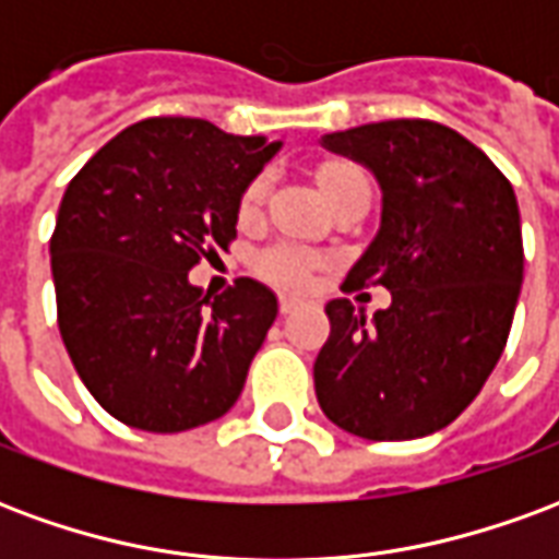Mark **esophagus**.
I'll return each mask as SVG.
<instances>
[{
	"label": "esophagus",
	"instance_id": "obj_1",
	"mask_svg": "<svg viewBox=\"0 0 559 559\" xmlns=\"http://www.w3.org/2000/svg\"><path fill=\"white\" fill-rule=\"evenodd\" d=\"M281 314L287 317V314H293V311H296V308H299V302H296V299H290V296H281Z\"/></svg>",
	"mask_w": 559,
	"mask_h": 559
}]
</instances>
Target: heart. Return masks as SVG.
Instances as JSON below:
<instances>
[{
	"label": "heart",
	"instance_id": "b5f03b06",
	"mask_svg": "<svg viewBox=\"0 0 559 559\" xmlns=\"http://www.w3.org/2000/svg\"><path fill=\"white\" fill-rule=\"evenodd\" d=\"M365 182V176L347 160H329L317 170V185L326 200L350 188V185ZM269 182L263 176H257L254 182L248 185L242 191V203H239V212L242 218H251L260 212V206L266 203ZM314 254H308L302 248H293V245H278V248H269L266 254L260 257V269L269 281H275L281 287H290V290H305L308 281H311V269H314Z\"/></svg>",
	"mask_w": 559,
	"mask_h": 559
}]
</instances>
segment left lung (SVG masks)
<instances>
[{"label": "left lung", "instance_id": "left-lung-1", "mask_svg": "<svg viewBox=\"0 0 559 559\" xmlns=\"http://www.w3.org/2000/svg\"><path fill=\"white\" fill-rule=\"evenodd\" d=\"M329 152L374 173L380 230L344 290L386 287L365 317L326 305L329 341L314 362L329 419L365 440H413L455 421L503 356L524 281L512 185L452 128L389 119L323 134Z\"/></svg>", "mask_w": 559, "mask_h": 559}]
</instances>
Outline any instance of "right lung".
Returning <instances> with one entry per match:
<instances>
[{"label": "right lung", "instance_id": "right-lung-1", "mask_svg": "<svg viewBox=\"0 0 559 559\" xmlns=\"http://www.w3.org/2000/svg\"><path fill=\"white\" fill-rule=\"evenodd\" d=\"M278 148L158 116L116 134L66 188L50 239L59 332L119 421L188 431L239 399L278 299L254 278L212 296L188 272L230 245L242 191Z\"/></svg>", "mask_w": 559, "mask_h": 559}]
</instances>
